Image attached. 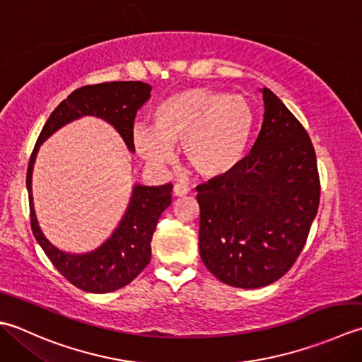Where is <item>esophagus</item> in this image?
I'll return each mask as SVG.
<instances>
[{
  "mask_svg": "<svg viewBox=\"0 0 362 362\" xmlns=\"http://www.w3.org/2000/svg\"><path fill=\"white\" fill-rule=\"evenodd\" d=\"M190 192L189 186H186V184H175L173 186V195L175 197H184L187 195Z\"/></svg>",
  "mask_w": 362,
  "mask_h": 362,
  "instance_id": "1",
  "label": "esophagus"
}]
</instances>
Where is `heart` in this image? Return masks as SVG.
I'll use <instances>...</instances> for the list:
<instances>
[{
  "label": "heart",
  "mask_w": 362,
  "mask_h": 362,
  "mask_svg": "<svg viewBox=\"0 0 362 362\" xmlns=\"http://www.w3.org/2000/svg\"><path fill=\"white\" fill-rule=\"evenodd\" d=\"M154 129L137 127V151L153 164L173 159V146L182 144L187 165L206 178L222 176L238 167L255 128L253 107L238 95L194 87L162 100L153 110Z\"/></svg>",
  "instance_id": "b5f03b06"
}]
</instances>
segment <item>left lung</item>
I'll return each instance as SVG.
<instances>
[{"label": "left lung", "mask_w": 362, "mask_h": 362, "mask_svg": "<svg viewBox=\"0 0 362 362\" xmlns=\"http://www.w3.org/2000/svg\"><path fill=\"white\" fill-rule=\"evenodd\" d=\"M264 122L238 167L197 187L200 256L220 281L256 289L286 275L303 250L320 200L311 139L262 88Z\"/></svg>", "instance_id": "8db88e82"}]
</instances>
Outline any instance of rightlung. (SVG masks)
Returning a JSON list of instances; mask_svg holds the SVG:
<instances>
[{"mask_svg":"<svg viewBox=\"0 0 362 362\" xmlns=\"http://www.w3.org/2000/svg\"><path fill=\"white\" fill-rule=\"evenodd\" d=\"M150 92L151 86L140 81H114L76 88L51 112L29 159L26 187L34 238L54 267L81 291L106 293L122 289L148 265L153 233L160 214L172 203V184L134 186L127 214L112 235L95 252L70 255L56 248L37 223L31 187L37 151L54 131L84 115L100 117L112 124L129 151H134V119L137 110L150 98Z\"/></svg>","mask_w":362,"mask_h":362,"instance_id":"right-lung-1","label":"right lung"}]
</instances>
